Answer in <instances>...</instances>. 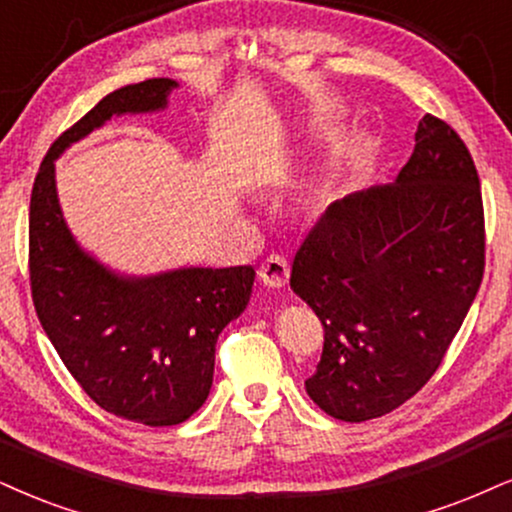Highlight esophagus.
Segmentation results:
<instances>
[{"label":"esophagus","instance_id":"obj_1","mask_svg":"<svg viewBox=\"0 0 512 512\" xmlns=\"http://www.w3.org/2000/svg\"><path fill=\"white\" fill-rule=\"evenodd\" d=\"M258 275H261L263 285H268V287H273V289L285 287L287 282H289L287 258L280 256V254L268 256L266 261L261 263V268H258Z\"/></svg>","mask_w":512,"mask_h":512}]
</instances>
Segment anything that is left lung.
Wrapping results in <instances>:
<instances>
[{"instance_id": "1", "label": "left lung", "mask_w": 512, "mask_h": 512, "mask_svg": "<svg viewBox=\"0 0 512 512\" xmlns=\"http://www.w3.org/2000/svg\"><path fill=\"white\" fill-rule=\"evenodd\" d=\"M484 275V208L458 132L427 113L399 178L327 206L289 285L325 327L308 396L332 418H380L425 387Z\"/></svg>"}]
</instances>
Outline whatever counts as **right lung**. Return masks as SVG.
I'll use <instances>...</instances> for the list:
<instances>
[{
	"instance_id": "add662e5",
	"label": "right lung",
	"mask_w": 512,
	"mask_h": 512,
	"mask_svg": "<svg viewBox=\"0 0 512 512\" xmlns=\"http://www.w3.org/2000/svg\"><path fill=\"white\" fill-rule=\"evenodd\" d=\"M178 82L151 78L106 94L49 147L30 197V289L37 318L85 394L118 418L180 425L204 406L216 342L244 313L254 268L121 275L78 244L56 194L54 163L123 113H156Z\"/></svg>"
}]
</instances>
